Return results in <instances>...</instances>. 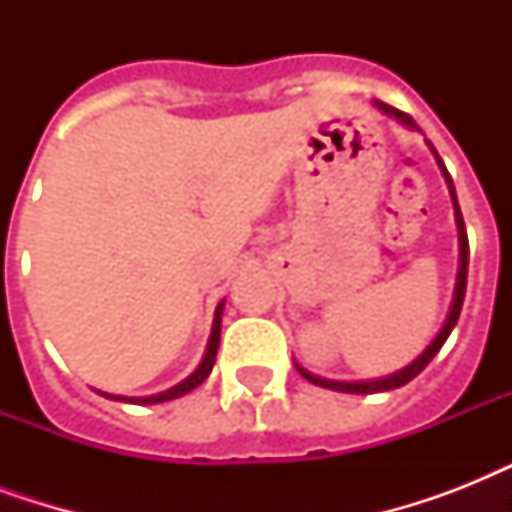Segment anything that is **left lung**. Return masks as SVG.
Wrapping results in <instances>:
<instances>
[{"mask_svg": "<svg viewBox=\"0 0 512 512\" xmlns=\"http://www.w3.org/2000/svg\"><path fill=\"white\" fill-rule=\"evenodd\" d=\"M374 106L380 108L382 114H388L390 119H396L398 124H404L406 130H417L422 132L420 127H417V122H414L412 116L404 114V111H398V108L388 106V103H380V100H374ZM430 148V154L436 156V164L438 170H441V175H444L446 180V188H449V196H452V204H454V223H457V239H460V268H457V284H454V297H452V308H449V316H446L444 327L438 329V335L430 340V345L425 350H422L420 356L414 358V361H409L406 366H401L398 372L393 374H385V377H374V380H327V377H321V374H313L308 372L305 366H300L295 361L297 372L303 374L305 380L313 382V385H319V388H329V390H337V393H361V396H366V393H382V390H396L401 388V385H406L409 380H414L417 374L425 369V366L433 361V356H436L438 350H441V345L446 342V337L452 335L454 324H457V319H460V311H462V300H465V289H468V257H470V247H468V231H465V220H462V212H460V204H457V191H454V183L452 177H449V172H446L444 162H441V156H438V151L433 148V143L430 140H425Z\"/></svg>", "mask_w": 512, "mask_h": 512, "instance_id": "1", "label": "left lung"}]
</instances>
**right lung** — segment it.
<instances>
[{
    "instance_id": "right-lung-1",
    "label": "right lung",
    "mask_w": 512,
    "mask_h": 512,
    "mask_svg": "<svg viewBox=\"0 0 512 512\" xmlns=\"http://www.w3.org/2000/svg\"><path fill=\"white\" fill-rule=\"evenodd\" d=\"M223 308H225V300H220L215 308V321H212V335H209L207 342V350H204V358L199 361V366L193 369L185 380H180L177 385L172 388L162 390V393H154V396H116V393H103L98 390L100 396L111 398V401H124V404H164V401H172V398H180L185 393H191L193 388H199L201 382L207 380L209 372H212V366H215V356H217V348H220V324H223Z\"/></svg>"
}]
</instances>
